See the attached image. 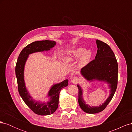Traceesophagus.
I'll return each instance as SVG.
<instances>
[{
    "instance_id": "obj_1",
    "label": "esophagus",
    "mask_w": 132,
    "mask_h": 132,
    "mask_svg": "<svg viewBox=\"0 0 132 132\" xmlns=\"http://www.w3.org/2000/svg\"><path fill=\"white\" fill-rule=\"evenodd\" d=\"M78 81H79V78L77 77H73L71 79V81L74 84L77 83L78 82Z\"/></svg>"
}]
</instances>
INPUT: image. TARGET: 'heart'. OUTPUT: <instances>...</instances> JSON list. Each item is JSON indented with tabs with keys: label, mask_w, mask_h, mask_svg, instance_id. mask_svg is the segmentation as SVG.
<instances>
[{
	"label": "heart",
	"mask_w": 132,
	"mask_h": 132,
	"mask_svg": "<svg viewBox=\"0 0 132 132\" xmlns=\"http://www.w3.org/2000/svg\"><path fill=\"white\" fill-rule=\"evenodd\" d=\"M93 52L90 50H85V48L79 47L70 51L65 58V61L70 62L80 57L79 64L81 67H84L88 64L93 57Z\"/></svg>",
	"instance_id": "b5f03b06"
}]
</instances>
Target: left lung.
Returning <instances> with one entry per match:
<instances>
[{
    "instance_id": "left-lung-1",
    "label": "left lung",
    "mask_w": 132,
    "mask_h": 132,
    "mask_svg": "<svg viewBox=\"0 0 132 132\" xmlns=\"http://www.w3.org/2000/svg\"><path fill=\"white\" fill-rule=\"evenodd\" d=\"M97 54L95 59L81 69V74L87 80H98L107 82L110 85V95L105 102L98 106H90L86 104L82 98L81 87L77 85L78 102L81 109L87 113H97L105 109L113 97L117 87L118 63L115 55L110 47L101 41L97 39Z\"/></svg>"
}]
</instances>
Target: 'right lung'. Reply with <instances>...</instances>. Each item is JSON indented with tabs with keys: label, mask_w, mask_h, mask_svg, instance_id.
<instances>
[{
	"label": "right lung",
	"mask_w": 132,
	"mask_h": 132,
	"mask_svg": "<svg viewBox=\"0 0 132 132\" xmlns=\"http://www.w3.org/2000/svg\"><path fill=\"white\" fill-rule=\"evenodd\" d=\"M56 43L53 41H35L28 45L20 53L15 67V74L17 78L18 91L20 95L26 104L34 113L37 114L46 116L53 113L58 107L59 93L61 89L68 85V80L52 86L48 96L50 97L47 103L35 101L27 91L24 81V67L27 59L30 54L37 52L48 51L53 48Z\"/></svg>",
	"instance_id": "1"
}]
</instances>
